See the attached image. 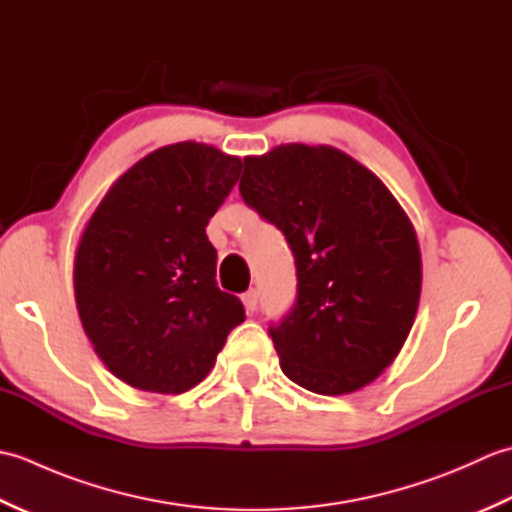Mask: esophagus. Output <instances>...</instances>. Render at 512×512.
Wrapping results in <instances>:
<instances>
[{"mask_svg":"<svg viewBox=\"0 0 512 512\" xmlns=\"http://www.w3.org/2000/svg\"><path fill=\"white\" fill-rule=\"evenodd\" d=\"M257 299H259V295H257L255 288H250L248 292H244V295H242V303H244L246 312H255V310H257Z\"/></svg>","mask_w":512,"mask_h":512,"instance_id":"1","label":"esophagus"}]
</instances>
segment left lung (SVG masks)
Segmentation results:
<instances>
[{"label": "left lung", "mask_w": 512, "mask_h": 512, "mask_svg": "<svg viewBox=\"0 0 512 512\" xmlns=\"http://www.w3.org/2000/svg\"><path fill=\"white\" fill-rule=\"evenodd\" d=\"M239 193L295 255V308L270 328L281 372L323 396L374 383L405 345L422 288L398 200L341 149L301 143L246 156Z\"/></svg>", "instance_id": "obj_1"}]
</instances>
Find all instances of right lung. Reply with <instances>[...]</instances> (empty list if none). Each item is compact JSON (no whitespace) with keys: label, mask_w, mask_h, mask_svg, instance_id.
Listing matches in <instances>:
<instances>
[{"label":"right lung","mask_w":512,"mask_h":512,"mask_svg":"<svg viewBox=\"0 0 512 512\" xmlns=\"http://www.w3.org/2000/svg\"><path fill=\"white\" fill-rule=\"evenodd\" d=\"M242 160L213 145L160 147L118 178L83 228L74 299L94 352L123 383L182 394L211 372L235 325L237 297L215 284L206 237Z\"/></svg>","instance_id":"right-lung-1"}]
</instances>
